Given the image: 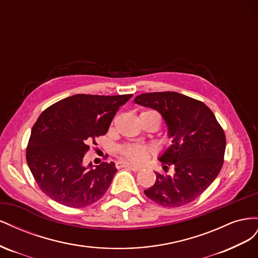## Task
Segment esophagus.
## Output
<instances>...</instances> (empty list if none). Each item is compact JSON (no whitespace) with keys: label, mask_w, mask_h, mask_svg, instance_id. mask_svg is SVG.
I'll return each instance as SVG.
<instances>
[{"label":"esophagus","mask_w":258,"mask_h":258,"mask_svg":"<svg viewBox=\"0 0 258 258\" xmlns=\"http://www.w3.org/2000/svg\"><path fill=\"white\" fill-rule=\"evenodd\" d=\"M115 167H116L117 169H119V168H123V167H127V168H129L130 170L135 171V172H137V171H140V170L142 169L141 167H138V166L130 165V163H128V162H123V161H117V162L115 163Z\"/></svg>","instance_id":"obj_1"}]
</instances>
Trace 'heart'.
Returning <instances> with one entry per match:
<instances>
[{
  "label": "heart",
  "instance_id": "obj_1",
  "mask_svg": "<svg viewBox=\"0 0 258 258\" xmlns=\"http://www.w3.org/2000/svg\"><path fill=\"white\" fill-rule=\"evenodd\" d=\"M155 113L153 111H145L141 114ZM117 155L123 160H127L132 163H144L154 153V148L147 144L140 143H127L121 144L117 147Z\"/></svg>",
  "mask_w": 258,
  "mask_h": 258
}]
</instances>
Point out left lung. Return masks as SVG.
<instances>
[{
  "instance_id": "obj_1",
  "label": "left lung",
  "mask_w": 258,
  "mask_h": 258,
  "mask_svg": "<svg viewBox=\"0 0 258 258\" xmlns=\"http://www.w3.org/2000/svg\"><path fill=\"white\" fill-rule=\"evenodd\" d=\"M137 104L152 107L165 118L173 144L159 160L173 176L156 173V182L144 190L162 207L188 205L213 183L224 163L226 136L215 115L199 100L173 91L142 93Z\"/></svg>"
}]
</instances>
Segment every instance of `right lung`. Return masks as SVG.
<instances>
[{"mask_svg":"<svg viewBox=\"0 0 258 258\" xmlns=\"http://www.w3.org/2000/svg\"><path fill=\"white\" fill-rule=\"evenodd\" d=\"M131 97L80 93L58 101L38 116L26 158L44 194L70 208L87 207L103 197L117 172L115 163L104 161L87 169L83 158L90 144L106 135L116 112Z\"/></svg>","mask_w":258,"mask_h":258,"instance_id":"obj_1","label":"right lung"}]
</instances>
